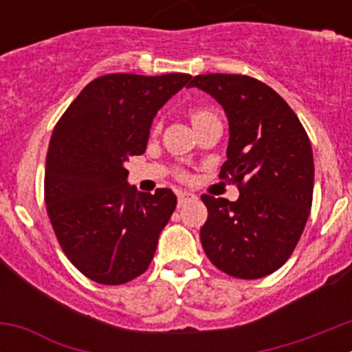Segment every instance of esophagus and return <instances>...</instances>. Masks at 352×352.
Wrapping results in <instances>:
<instances>
[{
    "instance_id": "1",
    "label": "esophagus",
    "mask_w": 352,
    "mask_h": 352,
    "mask_svg": "<svg viewBox=\"0 0 352 352\" xmlns=\"http://www.w3.org/2000/svg\"><path fill=\"white\" fill-rule=\"evenodd\" d=\"M178 204L182 206V204H185L186 201H190V199H194L195 195L192 194V192H185V190H178Z\"/></svg>"
}]
</instances>
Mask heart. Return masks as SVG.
I'll return each instance as SVG.
<instances>
[{
    "mask_svg": "<svg viewBox=\"0 0 352 352\" xmlns=\"http://www.w3.org/2000/svg\"><path fill=\"white\" fill-rule=\"evenodd\" d=\"M188 116H190L192 123H194V126H195L197 123H201V121L208 120V118H211V116H214V114L211 113V111H208V109H204V107H192L190 111H188ZM155 130H157V129H155ZM182 178H185V174H182Z\"/></svg>",
    "mask_w": 352,
    "mask_h": 352,
    "instance_id": "b5f03b06",
    "label": "heart"
}]
</instances>
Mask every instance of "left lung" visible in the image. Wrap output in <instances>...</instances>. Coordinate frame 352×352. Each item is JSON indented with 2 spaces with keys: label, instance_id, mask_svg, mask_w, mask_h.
Masks as SVG:
<instances>
[{
  "label": "left lung",
  "instance_id": "obj_1",
  "mask_svg": "<svg viewBox=\"0 0 352 352\" xmlns=\"http://www.w3.org/2000/svg\"><path fill=\"white\" fill-rule=\"evenodd\" d=\"M229 120L227 160L219 178L238 186L234 203L204 194L201 243L208 259L245 280L276 272L309 220L314 155L301 121L275 89L239 74L195 76Z\"/></svg>",
  "mask_w": 352,
  "mask_h": 352
}]
</instances>
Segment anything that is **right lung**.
Masks as SVG:
<instances>
[{
    "label": "right lung",
    "mask_w": 352,
    "mask_h": 352,
    "mask_svg": "<svg viewBox=\"0 0 352 352\" xmlns=\"http://www.w3.org/2000/svg\"><path fill=\"white\" fill-rule=\"evenodd\" d=\"M188 74H107L79 93L56 123L45 158L43 197L65 256L104 285L148 270L176 195L138 194L125 164L146 151L158 109L188 84Z\"/></svg>",
    "instance_id": "add662e5"
}]
</instances>
